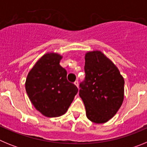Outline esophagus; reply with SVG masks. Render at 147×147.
I'll return each instance as SVG.
<instances>
[{
    "mask_svg": "<svg viewBox=\"0 0 147 147\" xmlns=\"http://www.w3.org/2000/svg\"><path fill=\"white\" fill-rule=\"evenodd\" d=\"M74 85H76V86L77 87V88H79V82H78V81H75L74 82Z\"/></svg>",
    "mask_w": 147,
    "mask_h": 147,
    "instance_id": "1",
    "label": "esophagus"
}]
</instances>
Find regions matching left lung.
I'll list each match as a JSON object with an SVG mask.
<instances>
[{"instance_id": "1", "label": "left lung", "mask_w": 147, "mask_h": 147, "mask_svg": "<svg viewBox=\"0 0 147 147\" xmlns=\"http://www.w3.org/2000/svg\"><path fill=\"white\" fill-rule=\"evenodd\" d=\"M85 77L80 84V96L86 115L101 124L112 119L124 100V80L117 67L101 51L85 55Z\"/></svg>"}]
</instances>
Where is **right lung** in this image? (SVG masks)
<instances>
[{"instance_id":"obj_1","label":"right lung","mask_w":147,"mask_h":147,"mask_svg":"<svg viewBox=\"0 0 147 147\" xmlns=\"http://www.w3.org/2000/svg\"><path fill=\"white\" fill-rule=\"evenodd\" d=\"M62 57L47 54L40 58L28 73L26 90L34 107L47 117L63 115L78 92L67 80V71L59 65Z\"/></svg>"}]
</instances>
